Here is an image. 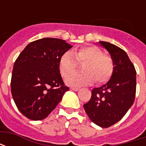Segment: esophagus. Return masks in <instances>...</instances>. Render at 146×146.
<instances>
[{
  "mask_svg": "<svg viewBox=\"0 0 146 146\" xmlns=\"http://www.w3.org/2000/svg\"><path fill=\"white\" fill-rule=\"evenodd\" d=\"M71 90H72V91H74V92H77V91H79L80 88H71Z\"/></svg>",
  "mask_w": 146,
  "mask_h": 146,
  "instance_id": "esophagus-1",
  "label": "esophagus"
}]
</instances>
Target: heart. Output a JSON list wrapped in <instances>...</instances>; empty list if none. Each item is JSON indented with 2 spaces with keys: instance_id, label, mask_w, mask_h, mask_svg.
<instances>
[{
  "instance_id": "heart-1",
  "label": "heart",
  "mask_w": 146,
  "mask_h": 146,
  "mask_svg": "<svg viewBox=\"0 0 146 146\" xmlns=\"http://www.w3.org/2000/svg\"><path fill=\"white\" fill-rule=\"evenodd\" d=\"M83 62L82 73L69 75L75 71L77 63ZM59 70L63 77L70 75L66 79L68 85H87L94 80L97 84H102L113 76L114 62L113 58L103 54L100 48L95 46H85L72 52H65L59 59Z\"/></svg>"
}]
</instances>
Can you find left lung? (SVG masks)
<instances>
[{
	"mask_svg": "<svg viewBox=\"0 0 146 146\" xmlns=\"http://www.w3.org/2000/svg\"><path fill=\"white\" fill-rule=\"evenodd\" d=\"M99 43L110 52L114 71L107 84L92 90L84 108L92 122L109 127L122 119L135 102L136 70L123 49L109 42Z\"/></svg>",
	"mask_w": 146,
	"mask_h": 146,
	"instance_id": "obj_1",
	"label": "left lung"
}]
</instances>
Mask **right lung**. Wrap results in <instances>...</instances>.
<instances>
[{
	"mask_svg": "<svg viewBox=\"0 0 146 146\" xmlns=\"http://www.w3.org/2000/svg\"><path fill=\"white\" fill-rule=\"evenodd\" d=\"M72 47L61 39H39L27 45L15 60L11 95L18 110L28 119L46 118L69 90L61 76L59 59Z\"/></svg>",
	"mask_w": 146,
	"mask_h": 146,
	"instance_id": "obj_1",
	"label": "right lung"
}]
</instances>
